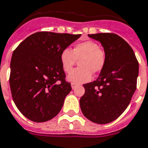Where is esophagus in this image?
<instances>
[{
  "label": "esophagus",
  "mask_w": 148,
  "mask_h": 148,
  "mask_svg": "<svg viewBox=\"0 0 148 148\" xmlns=\"http://www.w3.org/2000/svg\"><path fill=\"white\" fill-rule=\"evenodd\" d=\"M76 86H77V84H75V83H73V82L71 83V87H72V88H73V89H74Z\"/></svg>",
  "instance_id": "esophagus-1"
}]
</instances>
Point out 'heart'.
<instances>
[{
  "instance_id": "obj_1",
  "label": "heart",
  "mask_w": 148,
  "mask_h": 148,
  "mask_svg": "<svg viewBox=\"0 0 148 148\" xmlns=\"http://www.w3.org/2000/svg\"><path fill=\"white\" fill-rule=\"evenodd\" d=\"M60 59L66 73H69L79 60L80 67L71 71L67 75V80L75 84H82L91 79L92 72L96 74L103 70L106 63V53L97 43L86 40L76 44L72 50L63 49Z\"/></svg>"
}]
</instances>
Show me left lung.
<instances>
[{
  "mask_svg": "<svg viewBox=\"0 0 148 148\" xmlns=\"http://www.w3.org/2000/svg\"><path fill=\"white\" fill-rule=\"evenodd\" d=\"M98 40L106 53V63L93 82L83 85L80 108L85 118L97 124L114 121L130 104L136 88L139 63L134 52L119 35L88 34Z\"/></svg>",
  "mask_w": 148,
  "mask_h": 148,
  "instance_id": "left-lung-1",
  "label": "left lung"
}]
</instances>
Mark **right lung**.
Instances as JSON below:
<instances>
[{"mask_svg": "<svg viewBox=\"0 0 148 148\" xmlns=\"http://www.w3.org/2000/svg\"><path fill=\"white\" fill-rule=\"evenodd\" d=\"M81 34L38 32L13 52L9 84L13 101L26 118L34 122L53 119L71 91L60 63L63 49Z\"/></svg>", "mask_w": 148, "mask_h": 148, "instance_id": "add662e5", "label": "right lung"}]
</instances>
